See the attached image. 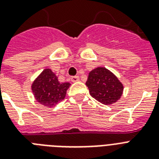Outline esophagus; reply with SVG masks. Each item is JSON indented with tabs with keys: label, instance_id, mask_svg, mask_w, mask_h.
I'll list each match as a JSON object with an SVG mask.
<instances>
[{
	"label": "esophagus",
	"instance_id": "obj_1",
	"mask_svg": "<svg viewBox=\"0 0 159 159\" xmlns=\"http://www.w3.org/2000/svg\"><path fill=\"white\" fill-rule=\"evenodd\" d=\"M70 80H71V81H72V82H77V81L80 80V77H79V76H72L71 78H70Z\"/></svg>",
	"mask_w": 159,
	"mask_h": 159
}]
</instances>
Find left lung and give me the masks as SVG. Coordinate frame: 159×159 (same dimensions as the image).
Returning <instances> with one entry per match:
<instances>
[{
  "label": "left lung",
  "instance_id": "1",
  "mask_svg": "<svg viewBox=\"0 0 159 159\" xmlns=\"http://www.w3.org/2000/svg\"><path fill=\"white\" fill-rule=\"evenodd\" d=\"M90 95L105 105L116 102L123 93V84L105 67H97L89 73L86 82Z\"/></svg>",
  "mask_w": 159,
  "mask_h": 159
}]
</instances>
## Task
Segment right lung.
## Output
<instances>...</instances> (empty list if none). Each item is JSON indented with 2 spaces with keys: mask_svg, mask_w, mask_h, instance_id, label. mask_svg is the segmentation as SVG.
Instances as JSON below:
<instances>
[{
  "mask_svg": "<svg viewBox=\"0 0 159 159\" xmlns=\"http://www.w3.org/2000/svg\"><path fill=\"white\" fill-rule=\"evenodd\" d=\"M70 84L60 83L51 69H45L32 84L31 89L38 102L53 107L65 98Z\"/></svg>",
  "mask_w": 159,
  "mask_h": 159,
  "instance_id": "add662e5",
  "label": "right lung"
}]
</instances>
